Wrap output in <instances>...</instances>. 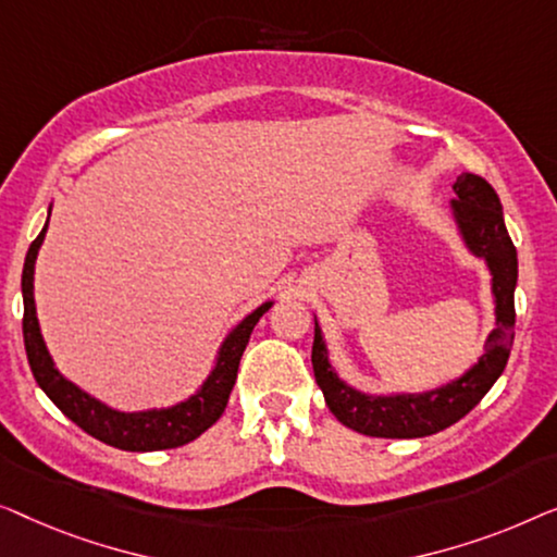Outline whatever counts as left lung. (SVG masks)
Instances as JSON below:
<instances>
[{
    "instance_id": "1",
    "label": "left lung",
    "mask_w": 557,
    "mask_h": 557,
    "mask_svg": "<svg viewBox=\"0 0 557 557\" xmlns=\"http://www.w3.org/2000/svg\"><path fill=\"white\" fill-rule=\"evenodd\" d=\"M451 201L454 222L461 239L474 257L487 262L495 295L497 327L484 343L480 360L461 373L457 381L424 394L371 396L363 394L335 373L327 360V346L315 320V341H312V371L327 409L343 426L366 436L381 438H419L442 432L467 417L484 394L495 386L510 358L515 341V285H517V249L507 234L503 203L497 191L482 176L461 174L454 182Z\"/></svg>"
}]
</instances>
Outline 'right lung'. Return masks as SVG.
Masks as SVG:
<instances>
[{"mask_svg": "<svg viewBox=\"0 0 557 557\" xmlns=\"http://www.w3.org/2000/svg\"><path fill=\"white\" fill-rule=\"evenodd\" d=\"M50 219V216H47ZM47 224L37 239L29 245L25 257V270H22V300H25V318H22V333H25V350L33 375L50 401L65 413L70 421H75L83 432L96 436L98 442L111 444L123 451H159L176 449L201 436L216 419L222 417L230 401V394L237 381L239 360L245 354L249 335L260 318L272 308V302H262L260 308L249 312L234 331L226 335L222 348H219L216 366L211 368L209 379L201 383L197 394L186 401L169 406V409H148V411H115L111 406L100 404L98 398L85 394L73 381H67L54 360L47 354V346L37 323L35 308V262L45 239Z\"/></svg>", "mask_w": 557, "mask_h": 557, "instance_id": "1", "label": "right lung"}]
</instances>
